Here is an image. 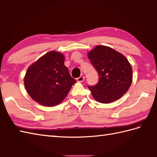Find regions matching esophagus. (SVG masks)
<instances>
[{"instance_id":"esophagus-1","label":"esophagus","mask_w":157,"mask_h":157,"mask_svg":"<svg viewBox=\"0 0 157 157\" xmlns=\"http://www.w3.org/2000/svg\"><path fill=\"white\" fill-rule=\"evenodd\" d=\"M84 76H79V78H77V81H78V82H82L83 81H84Z\"/></svg>"}]
</instances>
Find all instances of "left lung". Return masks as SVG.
Here are the masks:
<instances>
[{
    "label": "left lung",
    "instance_id": "8db88e82",
    "mask_svg": "<svg viewBox=\"0 0 157 157\" xmlns=\"http://www.w3.org/2000/svg\"><path fill=\"white\" fill-rule=\"evenodd\" d=\"M88 58L98 73V82L88 86L94 98L110 103L120 98L132 82V69L124 56L105 46H97L88 52Z\"/></svg>",
    "mask_w": 157,
    "mask_h": 157
}]
</instances>
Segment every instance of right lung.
I'll use <instances>...</instances> for the list:
<instances>
[{"mask_svg": "<svg viewBox=\"0 0 157 157\" xmlns=\"http://www.w3.org/2000/svg\"><path fill=\"white\" fill-rule=\"evenodd\" d=\"M64 56L51 51L29 67L24 84L35 101L46 106L59 104L76 82L64 65Z\"/></svg>", "mask_w": 157, "mask_h": 157, "instance_id": "1", "label": "right lung"}]
</instances>
